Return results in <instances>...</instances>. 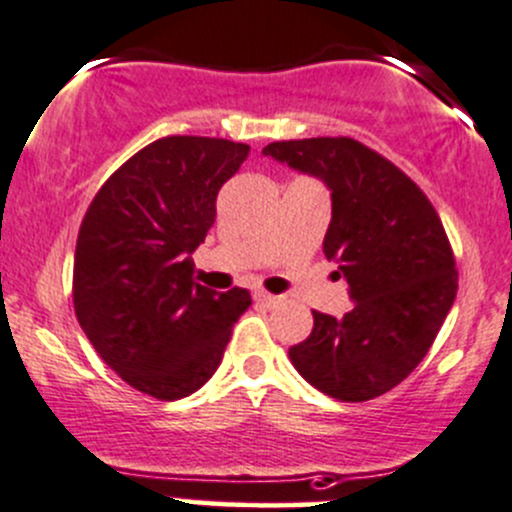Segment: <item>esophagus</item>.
Listing matches in <instances>:
<instances>
[{
	"label": "esophagus",
	"instance_id": "obj_1",
	"mask_svg": "<svg viewBox=\"0 0 512 512\" xmlns=\"http://www.w3.org/2000/svg\"><path fill=\"white\" fill-rule=\"evenodd\" d=\"M256 301H261L263 306L273 308V306H278V303H281L283 298L281 296H273V293H268V291H256Z\"/></svg>",
	"mask_w": 512,
	"mask_h": 512
}]
</instances>
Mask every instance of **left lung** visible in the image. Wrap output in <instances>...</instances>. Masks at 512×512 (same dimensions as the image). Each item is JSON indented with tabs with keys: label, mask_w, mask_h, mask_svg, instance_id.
<instances>
[{
	"label": "left lung",
	"mask_w": 512,
	"mask_h": 512,
	"mask_svg": "<svg viewBox=\"0 0 512 512\" xmlns=\"http://www.w3.org/2000/svg\"><path fill=\"white\" fill-rule=\"evenodd\" d=\"M263 154L331 189L323 254L348 281L343 318L313 311L288 348L293 368L326 396L371 401L426 358L458 291V271L428 196L381 154L348 136L273 141Z\"/></svg>",
	"instance_id": "left-lung-1"
}]
</instances>
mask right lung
<instances>
[{"label":"right lung","instance_id":"1","mask_svg":"<svg viewBox=\"0 0 512 512\" xmlns=\"http://www.w3.org/2000/svg\"><path fill=\"white\" fill-rule=\"evenodd\" d=\"M249 146L164 136L96 191L74 254V311L106 366L136 391L179 401L216 373L246 288L194 281L191 254L216 219L219 189Z\"/></svg>","mask_w":512,"mask_h":512}]
</instances>
